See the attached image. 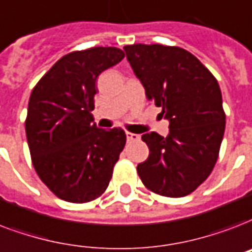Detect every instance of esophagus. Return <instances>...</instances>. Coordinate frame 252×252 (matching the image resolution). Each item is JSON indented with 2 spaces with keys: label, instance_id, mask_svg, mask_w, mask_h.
Listing matches in <instances>:
<instances>
[{
  "label": "esophagus",
  "instance_id": "obj_1",
  "mask_svg": "<svg viewBox=\"0 0 252 252\" xmlns=\"http://www.w3.org/2000/svg\"><path fill=\"white\" fill-rule=\"evenodd\" d=\"M126 140H128V141H136V140L140 139L139 134H136V133H130V132H126Z\"/></svg>",
  "mask_w": 252,
  "mask_h": 252
}]
</instances>
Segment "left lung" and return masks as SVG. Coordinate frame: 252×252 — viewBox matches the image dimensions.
I'll return each instance as SVG.
<instances>
[{"instance_id":"8db88e82","label":"left lung","mask_w":252,"mask_h":252,"mask_svg":"<svg viewBox=\"0 0 252 252\" xmlns=\"http://www.w3.org/2000/svg\"><path fill=\"white\" fill-rule=\"evenodd\" d=\"M149 101L161 107L169 133L141 136L149 156L137 165L148 189L165 197H185L211 173L224 133L220 84L189 51L162 45L124 47Z\"/></svg>"}]
</instances>
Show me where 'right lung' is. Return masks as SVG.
<instances>
[{"mask_svg": "<svg viewBox=\"0 0 252 252\" xmlns=\"http://www.w3.org/2000/svg\"><path fill=\"white\" fill-rule=\"evenodd\" d=\"M124 58L116 47L62 57L32 90L25 123L32 165L42 182L67 202L84 203L107 189L124 149L122 128L94 123L97 76Z\"/></svg>", "mask_w": 252, "mask_h": 252, "instance_id": "add662e5", "label": "right lung"}]
</instances>
